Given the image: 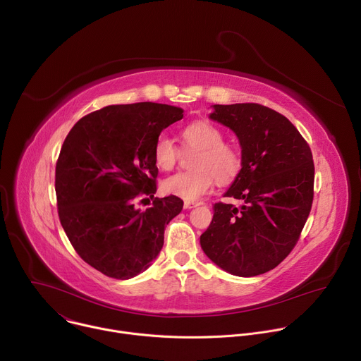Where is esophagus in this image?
I'll list each match as a JSON object with an SVG mask.
<instances>
[{"instance_id": "esophagus-1", "label": "esophagus", "mask_w": 361, "mask_h": 361, "mask_svg": "<svg viewBox=\"0 0 361 361\" xmlns=\"http://www.w3.org/2000/svg\"><path fill=\"white\" fill-rule=\"evenodd\" d=\"M197 205H200V202H195V201H184V209H187V210L194 209V207H197Z\"/></svg>"}]
</instances>
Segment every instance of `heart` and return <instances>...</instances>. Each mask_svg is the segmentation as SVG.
Segmentation results:
<instances>
[{
    "instance_id": "1",
    "label": "heart",
    "mask_w": 361,
    "mask_h": 361,
    "mask_svg": "<svg viewBox=\"0 0 361 361\" xmlns=\"http://www.w3.org/2000/svg\"><path fill=\"white\" fill-rule=\"evenodd\" d=\"M224 140V133L209 121L188 124L183 131V141L188 148L198 149L192 160L194 171H181L167 177L161 183V190L166 194L194 201L212 190L214 177L220 184L233 181L241 170V154ZM152 156L160 170L170 171L178 163L180 149L169 135L161 134L154 144Z\"/></svg>"
}]
</instances>
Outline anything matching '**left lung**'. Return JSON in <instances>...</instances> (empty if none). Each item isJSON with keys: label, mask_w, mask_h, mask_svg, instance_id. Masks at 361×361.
Returning <instances> with one entry per match:
<instances>
[{"label": "left lung", "mask_w": 361, "mask_h": 361, "mask_svg": "<svg viewBox=\"0 0 361 361\" xmlns=\"http://www.w3.org/2000/svg\"><path fill=\"white\" fill-rule=\"evenodd\" d=\"M213 107L210 118L230 127L241 145V170L224 195L244 204H214L201 248L230 274H264L291 252L310 214L313 154L288 118L266 106Z\"/></svg>", "instance_id": "8db88e82"}]
</instances>
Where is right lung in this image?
Returning <instances> with one entry per match:
<instances>
[{
    "label": "right lung",
    "instance_id": "add662e5",
    "mask_svg": "<svg viewBox=\"0 0 361 361\" xmlns=\"http://www.w3.org/2000/svg\"><path fill=\"white\" fill-rule=\"evenodd\" d=\"M159 102L109 106L75 123L56 166L61 226L81 259L107 277L131 279L151 266L166 226L183 210L176 195L154 197L159 169L152 148L183 118ZM153 200L140 211L137 203Z\"/></svg>",
    "mask_w": 361,
    "mask_h": 361
}]
</instances>
